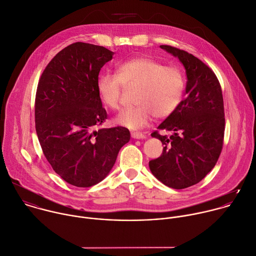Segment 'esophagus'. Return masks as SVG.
I'll return each mask as SVG.
<instances>
[{
    "mask_svg": "<svg viewBox=\"0 0 256 256\" xmlns=\"http://www.w3.org/2000/svg\"><path fill=\"white\" fill-rule=\"evenodd\" d=\"M132 138H136V140H140V138H144V134L142 132H132Z\"/></svg>",
    "mask_w": 256,
    "mask_h": 256,
    "instance_id": "obj_1",
    "label": "esophagus"
}]
</instances>
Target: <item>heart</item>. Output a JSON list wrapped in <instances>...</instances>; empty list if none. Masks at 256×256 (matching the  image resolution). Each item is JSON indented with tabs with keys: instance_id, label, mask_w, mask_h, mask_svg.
I'll return each mask as SVG.
<instances>
[{
	"instance_id": "1",
	"label": "heart",
	"mask_w": 256,
	"mask_h": 256,
	"mask_svg": "<svg viewBox=\"0 0 256 256\" xmlns=\"http://www.w3.org/2000/svg\"><path fill=\"white\" fill-rule=\"evenodd\" d=\"M124 88H138L136 106L122 112L116 122L128 128L146 126L154 116L164 118L171 116L183 100L186 76L177 66H166L148 57L132 58L122 64L116 75H104L98 82L102 102L112 110L122 106Z\"/></svg>"
}]
</instances>
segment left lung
<instances>
[{
  "mask_svg": "<svg viewBox=\"0 0 256 256\" xmlns=\"http://www.w3.org/2000/svg\"><path fill=\"white\" fill-rule=\"evenodd\" d=\"M160 47L179 58L188 81L178 108L158 126L173 134L162 136L158 130L152 134L164 146L148 166L166 186L185 189L203 180L221 154L225 130L222 90L213 70L200 59L173 46Z\"/></svg>",
  "mask_w": 256,
  "mask_h": 256,
  "instance_id": "1",
  "label": "left lung"
}]
</instances>
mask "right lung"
<instances>
[{
    "instance_id": "add662e5",
    "label": "right lung",
    "mask_w": 256,
    "mask_h": 256,
    "mask_svg": "<svg viewBox=\"0 0 256 256\" xmlns=\"http://www.w3.org/2000/svg\"><path fill=\"white\" fill-rule=\"evenodd\" d=\"M112 55L104 46L70 44L53 57L38 82L35 128L40 146L55 173L75 187L102 181L130 138L124 126L100 128L108 114L98 92V74Z\"/></svg>"
}]
</instances>
